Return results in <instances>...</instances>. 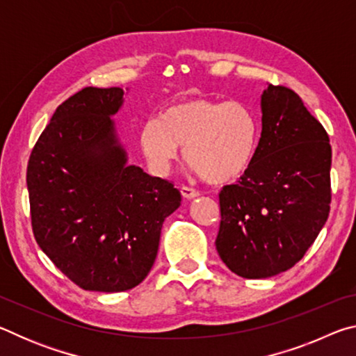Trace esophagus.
Masks as SVG:
<instances>
[{
    "label": "esophagus",
    "instance_id": "esophagus-1",
    "mask_svg": "<svg viewBox=\"0 0 356 356\" xmlns=\"http://www.w3.org/2000/svg\"><path fill=\"white\" fill-rule=\"evenodd\" d=\"M180 193H182V196L185 197V200H193V197L200 196V191L191 188V186H186V185H184L182 188H180Z\"/></svg>",
    "mask_w": 356,
    "mask_h": 356
}]
</instances>
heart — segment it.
I'll use <instances>...</instances> for the list:
<instances>
[{
	"label": "heart",
	"instance_id": "heart-1",
	"mask_svg": "<svg viewBox=\"0 0 356 356\" xmlns=\"http://www.w3.org/2000/svg\"><path fill=\"white\" fill-rule=\"evenodd\" d=\"M259 120L240 102L193 97L168 106L143 125L140 144L150 166L165 174L185 147V160L202 180L227 184L248 171L259 144Z\"/></svg>",
	"mask_w": 356,
	"mask_h": 356
}]
</instances>
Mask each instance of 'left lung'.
<instances>
[{
	"label": "left lung",
	"mask_w": 356,
	"mask_h": 356,
	"mask_svg": "<svg viewBox=\"0 0 356 356\" xmlns=\"http://www.w3.org/2000/svg\"><path fill=\"white\" fill-rule=\"evenodd\" d=\"M262 134L237 184L220 191L215 245L227 268L248 280L292 268L330 213L331 146L323 125L292 89L268 84Z\"/></svg>",
	"instance_id": "8db88e82"
}]
</instances>
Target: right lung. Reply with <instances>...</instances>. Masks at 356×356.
I'll use <instances>...</instances> for the list:
<instances>
[{
    "label": "right lung",
    "mask_w": 356,
    "mask_h": 356,
    "mask_svg": "<svg viewBox=\"0 0 356 356\" xmlns=\"http://www.w3.org/2000/svg\"><path fill=\"white\" fill-rule=\"evenodd\" d=\"M120 88H84L56 108L28 161L34 238L84 291L124 292L146 278L161 226L180 206L172 182L127 165L111 116Z\"/></svg>",
    "instance_id": "right-lung-1"
}]
</instances>
